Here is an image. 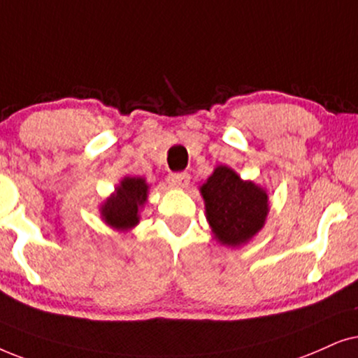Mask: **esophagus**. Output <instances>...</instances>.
<instances>
[{
  "label": "esophagus",
  "mask_w": 358,
  "mask_h": 358,
  "mask_svg": "<svg viewBox=\"0 0 358 358\" xmlns=\"http://www.w3.org/2000/svg\"><path fill=\"white\" fill-rule=\"evenodd\" d=\"M169 185L171 188H187L189 185V175L188 173H170Z\"/></svg>",
  "instance_id": "34e87169"
}]
</instances>
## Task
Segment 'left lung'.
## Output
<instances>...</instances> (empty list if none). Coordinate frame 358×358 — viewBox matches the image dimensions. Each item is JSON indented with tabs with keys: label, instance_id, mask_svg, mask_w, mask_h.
<instances>
[{
	"label": "left lung",
	"instance_id": "1",
	"mask_svg": "<svg viewBox=\"0 0 358 358\" xmlns=\"http://www.w3.org/2000/svg\"><path fill=\"white\" fill-rule=\"evenodd\" d=\"M213 237L221 245L242 247L264 229L268 193L252 180H242L227 165H217L199 187Z\"/></svg>",
	"mask_w": 358,
	"mask_h": 358
}]
</instances>
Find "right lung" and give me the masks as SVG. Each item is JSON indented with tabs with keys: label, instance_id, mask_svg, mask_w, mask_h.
Instances as JSON below:
<instances>
[{
	"label": "right lung",
	"instance_id": "obj_1",
	"mask_svg": "<svg viewBox=\"0 0 358 358\" xmlns=\"http://www.w3.org/2000/svg\"><path fill=\"white\" fill-rule=\"evenodd\" d=\"M149 183L142 176H122L114 192L99 204V216L113 231L127 234L141 222V211L149 198Z\"/></svg>",
	"mask_w": 358,
	"mask_h": 358
}]
</instances>
